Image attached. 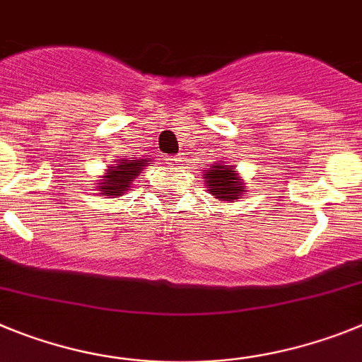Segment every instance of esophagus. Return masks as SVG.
<instances>
[{"label": "esophagus", "instance_id": "obj_1", "mask_svg": "<svg viewBox=\"0 0 362 362\" xmlns=\"http://www.w3.org/2000/svg\"><path fill=\"white\" fill-rule=\"evenodd\" d=\"M165 162H168L171 168H177V165H180V160H178L177 156H168V158H165Z\"/></svg>", "mask_w": 362, "mask_h": 362}]
</instances>
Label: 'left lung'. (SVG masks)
<instances>
[{"instance_id":"1","label":"left lung","mask_w":362,"mask_h":362,"mask_svg":"<svg viewBox=\"0 0 362 362\" xmlns=\"http://www.w3.org/2000/svg\"><path fill=\"white\" fill-rule=\"evenodd\" d=\"M204 180L207 184V191L218 200L235 202L246 191V185H244V182H240V178H237L233 168L222 165V163L211 165L207 169Z\"/></svg>"}]
</instances>
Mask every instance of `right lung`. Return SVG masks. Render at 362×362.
Wrapping results in <instances>:
<instances>
[{"label": "right lung", "instance_id": "1", "mask_svg": "<svg viewBox=\"0 0 362 362\" xmlns=\"http://www.w3.org/2000/svg\"><path fill=\"white\" fill-rule=\"evenodd\" d=\"M151 162V160H120L118 163L111 165L109 168V173L103 177V182H100V189H102V194L105 197H120L124 191L129 189V185L134 178L138 177L140 169L146 168V163Z\"/></svg>", "mask_w": 362, "mask_h": 362}]
</instances>
